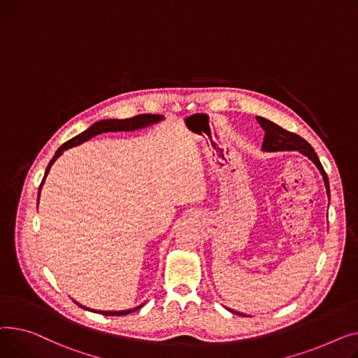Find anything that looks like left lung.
Instances as JSON below:
<instances>
[{
  "label": "left lung",
  "instance_id": "left-lung-1",
  "mask_svg": "<svg viewBox=\"0 0 358 358\" xmlns=\"http://www.w3.org/2000/svg\"><path fill=\"white\" fill-rule=\"evenodd\" d=\"M257 122L260 124V127L264 130V140L262 144V150L266 153H275V152H293L296 150L299 153H302L303 156H306L309 160H312V163L318 167L320 173L322 175L324 179V185L327 189V195L328 198L331 196L329 194V180L328 176L324 171V167L320 162V157L315 153V150L312 149V145L303 140L301 136L295 134V133H290L286 131L285 129L279 127L278 124H275L273 121L263 118V117H256ZM229 312H233L236 315H240V317H247L244 313H240L237 310L233 309H228Z\"/></svg>",
  "mask_w": 358,
  "mask_h": 358
}]
</instances>
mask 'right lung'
<instances>
[{"label": "right lung", "instance_id": "add662e5", "mask_svg": "<svg viewBox=\"0 0 358 358\" xmlns=\"http://www.w3.org/2000/svg\"><path fill=\"white\" fill-rule=\"evenodd\" d=\"M164 117L163 115H159V114H140V115H136L133 118H125V120H101V121H96L94 122L90 129H87L85 131H82L80 134L75 136L73 138H71L69 141H66L65 144H62L59 149L56 150L53 159L50 160V163L48 164L46 167V172H45V178L43 180H41V185L38 187V196H37V205H38V199H40V192H41V187H43V183L50 172V167L53 166V163L63 155V152L68 150V149H72V147L75 145H79L82 143H85L88 140H91L92 137L98 136V134H102V133H117V131H136V130H141V129H145V127H150V125L153 124H157L160 121H163ZM76 305H79L82 309H87V310H91V312H95V313H101V315H105V317H114V315H129L131 312H136L138 310L144 303L136 306V308H131V309H124V310H98V309H91V308H87L83 306L80 303H78L75 301Z\"/></svg>", "mask_w": 358, "mask_h": 358}]
</instances>
